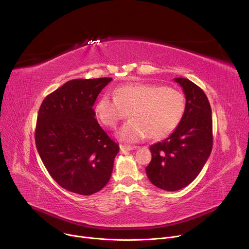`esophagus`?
<instances>
[{"mask_svg": "<svg viewBox=\"0 0 249 249\" xmlns=\"http://www.w3.org/2000/svg\"><path fill=\"white\" fill-rule=\"evenodd\" d=\"M136 146H130V145H120V150L121 152H126V151H130L135 149Z\"/></svg>", "mask_w": 249, "mask_h": 249, "instance_id": "obj_1", "label": "esophagus"}]
</instances>
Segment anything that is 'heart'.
Wrapping results in <instances>:
<instances>
[{
	"label": "heart",
	"instance_id": "obj_1",
	"mask_svg": "<svg viewBox=\"0 0 249 249\" xmlns=\"http://www.w3.org/2000/svg\"><path fill=\"white\" fill-rule=\"evenodd\" d=\"M113 95H104L95 112L98 119L109 128H116L128 113L130 120L117 133L124 142H137L147 136L164 138L176 129L185 112L184 96L172 88L127 85L116 89Z\"/></svg>",
	"mask_w": 249,
	"mask_h": 249
}]
</instances>
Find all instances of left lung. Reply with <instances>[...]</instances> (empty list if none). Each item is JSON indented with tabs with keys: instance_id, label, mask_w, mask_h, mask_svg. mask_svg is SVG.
Returning <instances> with one entry per match:
<instances>
[{
	"instance_id": "left-lung-1",
	"label": "left lung",
	"mask_w": 249,
	"mask_h": 249,
	"mask_svg": "<svg viewBox=\"0 0 249 249\" xmlns=\"http://www.w3.org/2000/svg\"><path fill=\"white\" fill-rule=\"evenodd\" d=\"M174 80L185 93V112L175 131L150 146L152 159L145 168L155 187L169 192L198 177L213 147L212 110L204 90L188 78Z\"/></svg>"
}]
</instances>
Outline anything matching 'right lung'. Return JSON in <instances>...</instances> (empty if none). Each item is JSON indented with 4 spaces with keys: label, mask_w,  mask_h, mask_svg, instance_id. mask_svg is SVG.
<instances>
[{
    "label": "right lung",
    "mask_w": 249,
    "mask_h": 249,
    "mask_svg": "<svg viewBox=\"0 0 249 249\" xmlns=\"http://www.w3.org/2000/svg\"><path fill=\"white\" fill-rule=\"evenodd\" d=\"M111 81H70L49 94L38 112L35 142L41 160L60 187L78 195H93L107 185L119 151L93 109Z\"/></svg>",
    "instance_id": "right-lung-1"
}]
</instances>
